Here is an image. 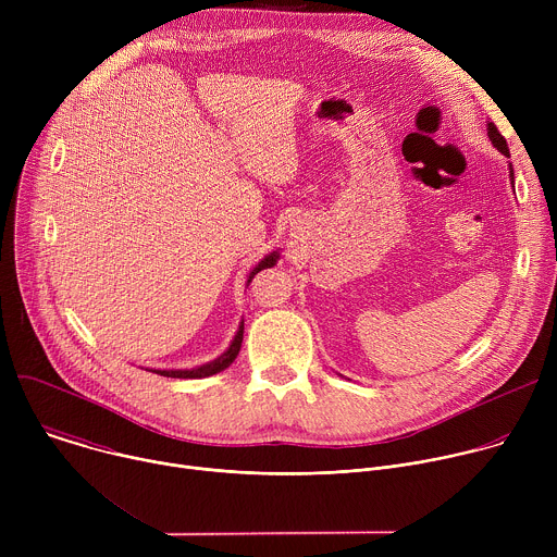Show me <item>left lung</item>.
Wrapping results in <instances>:
<instances>
[{
	"label": "left lung",
	"instance_id": "1",
	"mask_svg": "<svg viewBox=\"0 0 557 557\" xmlns=\"http://www.w3.org/2000/svg\"><path fill=\"white\" fill-rule=\"evenodd\" d=\"M487 134H490V140H492V145L500 151V153H505L507 158H509V147H507V140L503 138V134L498 132V127L494 125V123H487ZM509 178H511V183H513V168H511V163H509Z\"/></svg>",
	"mask_w": 557,
	"mask_h": 557
}]
</instances>
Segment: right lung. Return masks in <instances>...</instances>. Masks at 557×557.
I'll return each instance as SVG.
<instances>
[{"label": "right lung", "mask_w": 557, "mask_h": 557, "mask_svg": "<svg viewBox=\"0 0 557 557\" xmlns=\"http://www.w3.org/2000/svg\"><path fill=\"white\" fill-rule=\"evenodd\" d=\"M277 260H280V253H277V251H273V253H269L264 260H260V262L253 267V271L249 273L247 286L251 284V280H253L262 269L275 267ZM243 337H245V320L240 322V326H237V333H235L231 346H228L218 359H213V361H209V363H202V366H198V368H191V370H151V372L161 374V376H172V379H202V376L218 374V372H222L224 368H228V366L235 361V357H237V352H240V346H243Z\"/></svg>", "instance_id": "obj_1"}]
</instances>
